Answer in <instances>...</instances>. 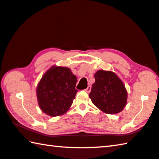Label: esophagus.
<instances>
[{"instance_id":"1","label":"esophagus","mask_w":159,"mask_h":159,"mask_svg":"<svg viewBox=\"0 0 159 159\" xmlns=\"http://www.w3.org/2000/svg\"><path fill=\"white\" fill-rule=\"evenodd\" d=\"M91 89H92V87H91V86L89 85V86H88L87 89H86L84 91H85L86 92H87V93H89V92H91Z\"/></svg>"}]
</instances>
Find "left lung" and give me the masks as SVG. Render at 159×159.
I'll return each instance as SVG.
<instances>
[{"instance_id":"8db88e82","label":"left lung","mask_w":159,"mask_h":159,"mask_svg":"<svg viewBox=\"0 0 159 159\" xmlns=\"http://www.w3.org/2000/svg\"><path fill=\"white\" fill-rule=\"evenodd\" d=\"M89 97L97 107L107 114H116L125 107L127 92L124 83L115 72L100 70L94 74Z\"/></svg>"}]
</instances>
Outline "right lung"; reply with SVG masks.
Returning <instances> with one entry per match:
<instances>
[{
    "mask_svg": "<svg viewBox=\"0 0 159 159\" xmlns=\"http://www.w3.org/2000/svg\"><path fill=\"white\" fill-rule=\"evenodd\" d=\"M77 77L67 67L53 66L41 77L36 87L38 104L51 117L62 116L69 110L78 91Z\"/></svg>",
    "mask_w": 159,
    "mask_h": 159,
    "instance_id": "right-lung-1",
    "label": "right lung"
}]
</instances>
